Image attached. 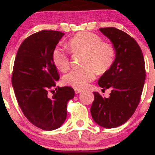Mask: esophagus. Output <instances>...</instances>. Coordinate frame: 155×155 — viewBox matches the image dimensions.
Returning a JSON list of instances; mask_svg holds the SVG:
<instances>
[{
  "label": "esophagus",
  "instance_id": "1",
  "mask_svg": "<svg viewBox=\"0 0 155 155\" xmlns=\"http://www.w3.org/2000/svg\"><path fill=\"white\" fill-rule=\"evenodd\" d=\"M74 91H75V93L76 94H79V92H81V89H76V88H75V89H74Z\"/></svg>",
  "mask_w": 155,
  "mask_h": 155
}]
</instances>
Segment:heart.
<instances>
[{
  "label": "heart",
  "mask_w": 155,
  "mask_h": 155,
  "mask_svg": "<svg viewBox=\"0 0 155 155\" xmlns=\"http://www.w3.org/2000/svg\"><path fill=\"white\" fill-rule=\"evenodd\" d=\"M68 47L74 54H84L82 68L73 70L63 78L65 84L76 89L87 87L95 79V71L104 73L111 68L115 59L113 46L104 42L100 36L90 32L77 33L69 40ZM52 62L61 71H66L70 65L68 53L56 47L52 51Z\"/></svg>",
  "instance_id": "heart-1"
}]
</instances>
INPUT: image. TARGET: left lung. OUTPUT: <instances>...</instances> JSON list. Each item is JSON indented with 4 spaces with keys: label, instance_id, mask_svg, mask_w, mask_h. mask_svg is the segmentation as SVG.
I'll use <instances>...</instances> for the list:
<instances>
[{
    "label": "left lung",
    "instance_id": "1",
    "mask_svg": "<svg viewBox=\"0 0 155 155\" xmlns=\"http://www.w3.org/2000/svg\"><path fill=\"white\" fill-rule=\"evenodd\" d=\"M99 30L111 40L116 57L98 80L103 90L111 89L110 97L94 92L90 112L97 124L114 128L125 123L138 107L146 79L144 58L136 41L127 33L113 27Z\"/></svg>",
    "mask_w": 155,
    "mask_h": 155
}]
</instances>
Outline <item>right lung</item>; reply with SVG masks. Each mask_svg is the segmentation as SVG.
Returning <instances> with one entry per match:
<instances>
[{
	"instance_id": "obj_1",
	"label": "right lung",
	"mask_w": 155,
	"mask_h": 155,
	"mask_svg": "<svg viewBox=\"0 0 155 155\" xmlns=\"http://www.w3.org/2000/svg\"><path fill=\"white\" fill-rule=\"evenodd\" d=\"M63 35L44 30L30 35L21 44L14 64L12 82L19 107L30 122L44 130L63 124L68 102L75 95L72 87H58L52 97L47 96L60 79L51 55Z\"/></svg>"
}]
</instances>
